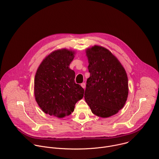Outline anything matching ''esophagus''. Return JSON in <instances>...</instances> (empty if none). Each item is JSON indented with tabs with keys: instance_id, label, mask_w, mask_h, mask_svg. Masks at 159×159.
I'll use <instances>...</instances> for the list:
<instances>
[{
	"instance_id": "esophagus-1",
	"label": "esophagus",
	"mask_w": 159,
	"mask_h": 159,
	"mask_svg": "<svg viewBox=\"0 0 159 159\" xmlns=\"http://www.w3.org/2000/svg\"><path fill=\"white\" fill-rule=\"evenodd\" d=\"M81 86H82V88H84H84H86V83H81Z\"/></svg>"
}]
</instances>
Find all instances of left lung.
I'll return each mask as SVG.
<instances>
[{
    "mask_svg": "<svg viewBox=\"0 0 159 159\" xmlns=\"http://www.w3.org/2000/svg\"><path fill=\"white\" fill-rule=\"evenodd\" d=\"M90 76L86 81L84 99L92 113L107 118L125 104L129 94L124 68L108 49L94 46L86 50Z\"/></svg>",
    "mask_w": 159,
    "mask_h": 159,
    "instance_id": "8db88e82",
    "label": "left lung"
}]
</instances>
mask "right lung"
<instances>
[{"mask_svg": "<svg viewBox=\"0 0 159 159\" xmlns=\"http://www.w3.org/2000/svg\"><path fill=\"white\" fill-rule=\"evenodd\" d=\"M74 54L66 49L55 51L43 61L37 70L35 98L46 114L59 118L68 116L83 97L84 90L75 83V73L69 68Z\"/></svg>", "mask_w": 159, "mask_h": 159, "instance_id": "add662e5", "label": "right lung"}]
</instances>
